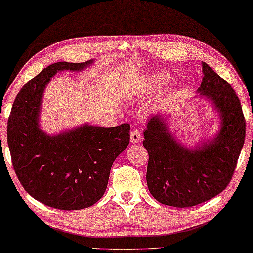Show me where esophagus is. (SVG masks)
Masks as SVG:
<instances>
[{"instance_id": "obj_1", "label": "esophagus", "mask_w": 253, "mask_h": 253, "mask_svg": "<svg viewBox=\"0 0 253 253\" xmlns=\"http://www.w3.org/2000/svg\"><path fill=\"white\" fill-rule=\"evenodd\" d=\"M130 140L132 143L140 142V140H141V132H140L138 129L132 130L130 134Z\"/></svg>"}]
</instances>
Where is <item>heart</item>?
Returning <instances> with one entry per match:
<instances>
[{
    "label": "heart",
    "mask_w": 253,
    "mask_h": 253,
    "mask_svg": "<svg viewBox=\"0 0 253 253\" xmlns=\"http://www.w3.org/2000/svg\"><path fill=\"white\" fill-rule=\"evenodd\" d=\"M169 81V75L165 72H157L149 75L146 80V85L150 88L161 87L166 85Z\"/></svg>",
    "instance_id": "1"
}]
</instances>
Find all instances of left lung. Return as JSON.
Here are the masks:
<instances>
[{
    "instance_id": "8db88e82",
    "label": "left lung",
    "mask_w": 253,
    "mask_h": 253,
    "mask_svg": "<svg viewBox=\"0 0 253 253\" xmlns=\"http://www.w3.org/2000/svg\"><path fill=\"white\" fill-rule=\"evenodd\" d=\"M200 97L211 102L220 129L208 141L188 148L178 142L163 114L149 117L143 147L149 154L147 184L161 204L189 208L218 195L229 185L246 138V120L231 85L203 61Z\"/></svg>"
}]
</instances>
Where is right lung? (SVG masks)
<instances>
[{
    "label": "right lung",
    "instance_id": "add662e5",
    "mask_svg": "<svg viewBox=\"0 0 253 253\" xmlns=\"http://www.w3.org/2000/svg\"><path fill=\"white\" fill-rule=\"evenodd\" d=\"M94 63L59 61L29 81L16 95L7 121L12 164L28 194L58 210L86 209L104 195L111 167L130 142V126L86 123L59 134L40 127L45 87L61 70L81 72Z\"/></svg>",
    "mask_w": 253,
    "mask_h": 253
}]
</instances>
